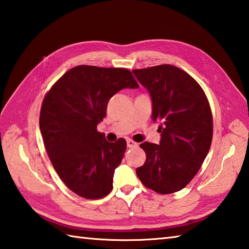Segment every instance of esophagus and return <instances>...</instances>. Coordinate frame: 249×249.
<instances>
[{
    "mask_svg": "<svg viewBox=\"0 0 249 249\" xmlns=\"http://www.w3.org/2000/svg\"><path fill=\"white\" fill-rule=\"evenodd\" d=\"M126 145H128L129 148H133V147L138 146V143H135V142L132 141V140H128V141H126Z\"/></svg>",
    "mask_w": 249,
    "mask_h": 249,
    "instance_id": "esophagus-1",
    "label": "esophagus"
}]
</instances>
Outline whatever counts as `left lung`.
I'll use <instances>...</instances> for the list:
<instances>
[{"label":"left lung","instance_id":"1","mask_svg":"<svg viewBox=\"0 0 249 249\" xmlns=\"http://www.w3.org/2000/svg\"><path fill=\"white\" fill-rule=\"evenodd\" d=\"M132 72L151 96L153 120L161 123L160 144L140 145L146 161L136 174L147 188L173 194L189 184L210 150L213 116L209 100L201 86L174 65Z\"/></svg>","mask_w":249,"mask_h":249}]
</instances>
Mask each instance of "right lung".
Masks as SVG:
<instances>
[{
	"label": "right lung",
	"mask_w": 249,
	"mask_h": 249,
	"mask_svg": "<svg viewBox=\"0 0 249 249\" xmlns=\"http://www.w3.org/2000/svg\"><path fill=\"white\" fill-rule=\"evenodd\" d=\"M138 87L126 69L78 65L45 95L39 114L45 148L60 178L79 196L96 200L113 189L126 142L109 143L96 126L106 116L111 96Z\"/></svg>",
	"instance_id": "obj_1"
}]
</instances>
